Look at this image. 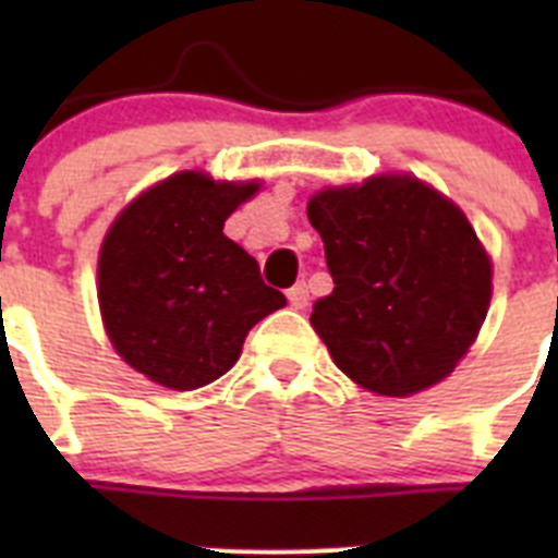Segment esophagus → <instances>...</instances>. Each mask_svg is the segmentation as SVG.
I'll return each instance as SVG.
<instances>
[{"label": "esophagus", "mask_w": 558, "mask_h": 558, "mask_svg": "<svg viewBox=\"0 0 558 558\" xmlns=\"http://www.w3.org/2000/svg\"><path fill=\"white\" fill-rule=\"evenodd\" d=\"M288 302L293 310H304L310 304V288L304 282H295L293 288L288 290Z\"/></svg>", "instance_id": "obj_1"}]
</instances>
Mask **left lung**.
Listing matches in <instances>:
<instances>
[{
  "mask_svg": "<svg viewBox=\"0 0 558 558\" xmlns=\"http://www.w3.org/2000/svg\"><path fill=\"white\" fill-rule=\"evenodd\" d=\"M307 218L335 282L310 324L335 366L383 397L441 383L492 299V263L463 211L411 175H377L313 195Z\"/></svg>",
  "mask_w": 558,
  "mask_h": 558,
  "instance_id": "1",
  "label": "left lung"
}]
</instances>
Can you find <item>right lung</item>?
Segmentation results:
<instances>
[{
    "label": "right lung",
    "mask_w": 558,
    "mask_h": 558,
    "mask_svg": "<svg viewBox=\"0 0 558 558\" xmlns=\"http://www.w3.org/2000/svg\"><path fill=\"white\" fill-rule=\"evenodd\" d=\"M251 184L175 172L133 201L100 248V310L128 366L175 391L229 372L256 322L284 307L223 223Z\"/></svg>",
    "instance_id": "obj_1"
}]
</instances>
